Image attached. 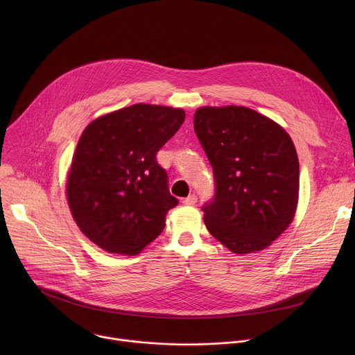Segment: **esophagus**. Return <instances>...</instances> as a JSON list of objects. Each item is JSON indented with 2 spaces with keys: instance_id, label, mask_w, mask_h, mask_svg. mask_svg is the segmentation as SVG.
Here are the masks:
<instances>
[{
  "instance_id": "obj_1",
  "label": "esophagus",
  "mask_w": 355,
  "mask_h": 355,
  "mask_svg": "<svg viewBox=\"0 0 355 355\" xmlns=\"http://www.w3.org/2000/svg\"><path fill=\"white\" fill-rule=\"evenodd\" d=\"M196 200H198L196 195H195V193H191V195H188L182 202H184L185 205H195V204H196Z\"/></svg>"
}]
</instances>
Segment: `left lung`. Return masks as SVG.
<instances>
[{
    "mask_svg": "<svg viewBox=\"0 0 355 355\" xmlns=\"http://www.w3.org/2000/svg\"><path fill=\"white\" fill-rule=\"evenodd\" d=\"M193 129L215 177V195L202 207L209 233L236 254L268 247L297 205L292 139L270 118L234 105L196 110Z\"/></svg>",
    "mask_w": 355,
    "mask_h": 355,
    "instance_id": "1",
    "label": "left lung"
}]
</instances>
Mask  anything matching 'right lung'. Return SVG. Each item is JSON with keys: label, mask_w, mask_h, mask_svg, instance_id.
<instances>
[{"label": "right lung", "mask_w": 355, "mask_h": 355, "mask_svg": "<svg viewBox=\"0 0 355 355\" xmlns=\"http://www.w3.org/2000/svg\"><path fill=\"white\" fill-rule=\"evenodd\" d=\"M184 121L180 108L135 104L84 129L66 192L77 226L92 243L135 256L164 230L178 199L156 155Z\"/></svg>", "instance_id": "right-lung-1"}]
</instances>
